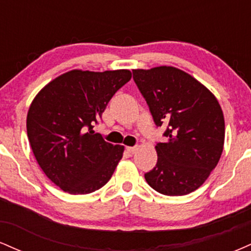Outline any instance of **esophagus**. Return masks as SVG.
Returning a JSON list of instances; mask_svg holds the SVG:
<instances>
[{
    "mask_svg": "<svg viewBox=\"0 0 251 251\" xmlns=\"http://www.w3.org/2000/svg\"><path fill=\"white\" fill-rule=\"evenodd\" d=\"M126 150H127L129 153L133 154V153H135V152H137L138 146H129V148H126Z\"/></svg>",
    "mask_w": 251,
    "mask_h": 251,
    "instance_id": "obj_1",
    "label": "esophagus"
}]
</instances>
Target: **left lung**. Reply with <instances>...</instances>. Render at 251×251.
Segmentation results:
<instances>
[{"instance_id": "obj_1", "label": "left lung", "mask_w": 251, "mask_h": 251, "mask_svg": "<svg viewBox=\"0 0 251 251\" xmlns=\"http://www.w3.org/2000/svg\"><path fill=\"white\" fill-rule=\"evenodd\" d=\"M133 80L166 143H157V164L148 184L166 196L197 190L216 168L224 145V117L214 94L185 72L160 66L133 70Z\"/></svg>"}]
</instances>
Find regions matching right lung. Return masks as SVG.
<instances>
[{
    "label": "right lung",
    "mask_w": 251,
    "mask_h": 251,
    "mask_svg": "<svg viewBox=\"0 0 251 251\" xmlns=\"http://www.w3.org/2000/svg\"><path fill=\"white\" fill-rule=\"evenodd\" d=\"M131 76L128 70H74L34 98L27 116L28 139L40 168L65 192L91 194L111 179L124 146L105 142L93 127Z\"/></svg>",
    "instance_id": "obj_1"
}]
</instances>
